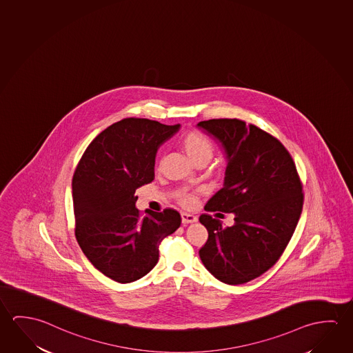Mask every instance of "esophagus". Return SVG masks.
Returning a JSON list of instances; mask_svg holds the SVG:
<instances>
[{
    "mask_svg": "<svg viewBox=\"0 0 353 353\" xmlns=\"http://www.w3.org/2000/svg\"><path fill=\"white\" fill-rule=\"evenodd\" d=\"M181 221H183V223H194L197 221V217L194 216V214H190V213H181Z\"/></svg>",
    "mask_w": 353,
    "mask_h": 353,
    "instance_id": "1",
    "label": "esophagus"
}]
</instances>
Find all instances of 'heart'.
I'll return each mask as SVG.
<instances>
[{
    "label": "heart",
    "mask_w": 353,
    "mask_h": 353,
    "mask_svg": "<svg viewBox=\"0 0 353 353\" xmlns=\"http://www.w3.org/2000/svg\"><path fill=\"white\" fill-rule=\"evenodd\" d=\"M180 145L183 147L188 157L190 158L196 165L208 164L213 156V145L205 134L199 131H190L183 134ZM178 200L184 206H190L192 203V196L186 194L185 191L178 192Z\"/></svg>",
    "instance_id": "heart-1"
}]
</instances>
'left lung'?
<instances>
[{
    "mask_svg": "<svg viewBox=\"0 0 353 353\" xmlns=\"http://www.w3.org/2000/svg\"><path fill=\"white\" fill-rule=\"evenodd\" d=\"M197 126L219 141L228 161L223 188L205 210L234 214L225 228L211 214L200 216L208 239L199 254L217 280L246 283L271 269L291 241L302 213V181L285 145L258 126L239 119Z\"/></svg>",
    "mask_w": 353,
    "mask_h": 353,
    "instance_id": "1",
    "label": "left lung"
}]
</instances>
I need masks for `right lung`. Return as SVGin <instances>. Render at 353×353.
Here are the masks:
<instances>
[{
  "instance_id": "right-lung-1",
  "label": "right lung",
  "mask_w": 353,
  "mask_h": 353,
  "mask_svg": "<svg viewBox=\"0 0 353 353\" xmlns=\"http://www.w3.org/2000/svg\"><path fill=\"white\" fill-rule=\"evenodd\" d=\"M180 125L126 118L90 142L72 178L74 235L95 269L109 279L140 280L158 263L159 244L181 223L179 212L136 208V189L154 179L159 145Z\"/></svg>"
}]
</instances>
